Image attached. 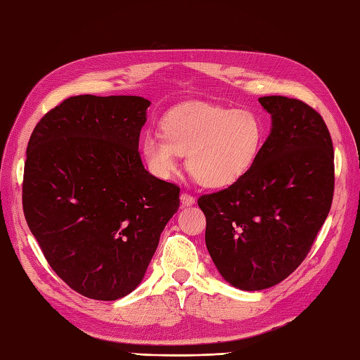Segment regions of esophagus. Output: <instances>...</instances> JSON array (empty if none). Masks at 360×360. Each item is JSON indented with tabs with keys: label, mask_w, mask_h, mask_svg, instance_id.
Returning <instances> with one entry per match:
<instances>
[{
	"label": "esophagus",
	"mask_w": 360,
	"mask_h": 360,
	"mask_svg": "<svg viewBox=\"0 0 360 360\" xmlns=\"http://www.w3.org/2000/svg\"><path fill=\"white\" fill-rule=\"evenodd\" d=\"M180 200H181V205H185V207H189V205H193L195 202L194 195H191L189 193H185V191H183V193H181Z\"/></svg>",
	"instance_id": "obj_1"
}]
</instances>
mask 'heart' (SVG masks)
Masks as SVG:
<instances>
[{"label": "heart", "mask_w": 360, "mask_h": 360, "mask_svg": "<svg viewBox=\"0 0 360 360\" xmlns=\"http://www.w3.org/2000/svg\"><path fill=\"white\" fill-rule=\"evenodd\" d=\"M160 131H146L141 152L149 171L171 179L183 155L188 169L207 188H226L250 171L264 139L261 120L250 110L191 102L175 107Z\"/></svg>", "instance_id": "1"}]
</instances>
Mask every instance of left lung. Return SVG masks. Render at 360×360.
<instances>
[{
	"mask_svg": "<svg viewBox=\"0 0 360 360\" xmlns=\"http://www.w3.org/2000/svg\"><path fill=\"white\" fill-rule=\"evenodd\" d=\"M259 104L272 129L250 171L197 200L211 259L242 290L272 288L304 261L334 195L333 139L320 113L285 96Z\"/></svg>",
	"mask_w": 360,
	"mask_h": 360,
	"instance_id": "left-lung-1",
	"label": "left lung"
}]
</instances>
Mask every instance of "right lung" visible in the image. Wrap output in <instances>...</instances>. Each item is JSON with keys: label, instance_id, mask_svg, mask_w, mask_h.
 Segmentation results:
<instances>
[{"label": "right lung", "instance_id": "obj_1", "mask_svg": "<svg viewBox=\"0 0 360 360\" xmlns=\"http://www.w3.org/2000/svg\"><path fill=\"white\" fill-rule=\"evenodd\" d=\"M139 96L65 99L26 149L23 211L51 269L72 290L113 302L141 283L180 188L144 169Z\"/></svg>", "mask_w": 360, "mask_h": 360}]
</instances>
